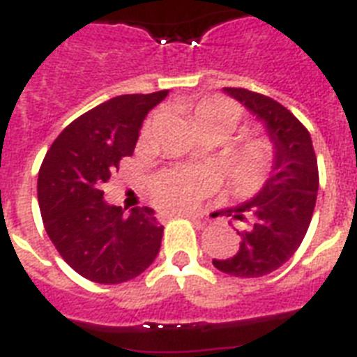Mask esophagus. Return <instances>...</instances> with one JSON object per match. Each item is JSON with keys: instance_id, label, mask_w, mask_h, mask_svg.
I'll return each mask as SVG.
<instances>
[{"instance_id": "1", "label": "esophagus", "mask_w": 357, "mask_h": 357, "mask_svg": "<svg viewBox=\"0 0 357 357\" xmlns=\"http://www.w3.org/2000/svg\"><path fill=\"white\" fill-rule=\"evenodd\" d=\"M170 217H189V218H196V220H200L202 215L195 211H172L170 213Z\"/></svg>"}]
</instances>
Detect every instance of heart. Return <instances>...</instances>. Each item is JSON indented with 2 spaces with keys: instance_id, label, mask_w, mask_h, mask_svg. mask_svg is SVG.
<instances>
[{
  "instance_id": "b5f03b06",
  "label": "heart",
  "mask_w": 357,
  "mask_h": 357,
  "mask_svg": "<svg viewBox=\"0 0 357 357\" xmlns=\"http://www.w3.org/2000/svg\"><path fill=\"white\" fill-rule=\"evenodd\" d=\"M241 119V109L229 100H204L192 111L196 129H220L228 135ZM268 151L263 142L252 140L235 151L231 159V176L243 189H254L265 174ZM211 189V179L196 170H176L162 174L155 181V198L168 209H192Z\"/></svg>"
}]
</instances>
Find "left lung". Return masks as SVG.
I'll use <instances>...</instances> for the list:
<instances>
[{"instance_id":"8db88e82","label":"left lung","mask_w":357,"mask_h":357,"mask_svg":"<svg viewBox=\"0 0 357 357\" xmlns=\"http://www.w3.org/2000/svg\"><path fill=\"white\" fill-rule=\"evenodd\" d=\"M224 92L265 126L272 167L257 195L217 213L237 222L238 250L213 265L229 276L259 278L287 263L304 241L319 190L317 157L310 131L282 103L246 89Z\"/></svg>"}]
</instances>
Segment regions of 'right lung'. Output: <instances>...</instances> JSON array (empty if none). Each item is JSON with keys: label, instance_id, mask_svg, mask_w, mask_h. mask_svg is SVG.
Returning a JSON list of instances; mask_svg holds the SVG:
<instances>
[{"label": "right lung", "instance_id": "right-lung-1", "mask_svg": "<svg viewBox=\"0 0 357 357\" xmlns=\"http://www.w3.org/2000/svg\"><path fill=\"white\" fill-rule=\"evenodd\" d=\"M168 96L123 94L81 114L59 135L38 172L46 234L86 280L113 285L133 280L159 254L162 226L151 207L131 211L103 200V183L122 157L133 155L146 114Z\"/></svg>", "mask_w": 357, "mask_h": 357}]
</instances>
